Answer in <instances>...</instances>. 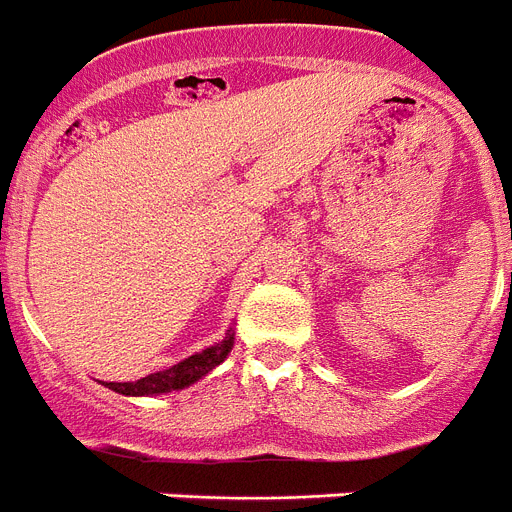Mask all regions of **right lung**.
Listing matches in <instances>:
<instances>
[{"instance_id": "obj_1", "label": "right lung", "mask_w": 512, "mask_h": 512, "mask_svg": "<svg viewBox=\"0 0 512 512\" xmlns=\"http://www.w3.org/2000/svg\"><path fill=\"white\" fill-rule=\"evenodd\" d=\"M233 344L235 331L233 326H230L220 342H214L212 347L186 357V360H181L178 365H173V368L160 370V373H150L147 378H139V381L100 383L106 388H111V391L121 393V396H160V393L181 391V388H189L194 386L196 381H202L204 375H209L220 362H225L227 355H230V349H233Z\"/></svg>"}]
</instances>
